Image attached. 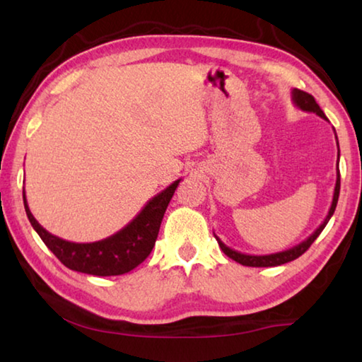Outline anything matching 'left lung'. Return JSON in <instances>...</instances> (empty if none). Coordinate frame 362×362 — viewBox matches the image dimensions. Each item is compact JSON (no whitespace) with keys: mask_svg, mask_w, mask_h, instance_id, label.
Here are the masks:
<instances>
[{"mask_svg":"<svg viewBox=\"0 0 362 362\" xmlns=\"http://www.w3.org/2000/svg\"><path fill=\"white\" fill-rule=\"evenodd\" d=\"M292 102L296 103V105L300 110H303V112L316 113L317 116H321V118H324V119L327 121L326 115H324V112L320 108V105H317V103H316L315 97L311 95V94L303 93V90H300V89H292ZM335 139H337V134H335ZM337 146H339V140H337ZM339 156H340V150H339ZM337 166H339V163H337ZM339 193H340V173H337V182H335L332 204H330L329 214L326 216V218H324V222L320 226H317V228L313 233H311V235L306 238L305 241H302L300 244H297V246H293L291 249L283 250V252L268 254V255L243 254V252H238V250H235V249H230L228 246H225V244L220 241L218 236H216V235H214V236H216L218 246H220V249L223 250L225 255H228L230 259H233V260L238 262V263H241V265H244V267H278V265H283V263H287V262H292V260L298 259L300 255H302L303 252H306V250H308V247L315 243L316 238L321 235V231L324 230V226L327 225L330 217L334 216V211H335V207H337V201H339Z\"/></svg>","mask_w":362,"mask_h":362,"instance_id":"8db88e82","label":"left lung"}]
</instances>
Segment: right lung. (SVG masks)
Here are the masks:
<instances>
[{"mask_svg":"<svg viewBox=\"0 0 362 362\" xmlns=\"http://www.w3.org/2000/svg\"><path fill=\"white\" fill-rule=\"evenodd\" d=\"M180 180L170 183L166 189L151 198L124 228L95 243H70L42 228L30 212L25 189H23V206L30 223L42 243L66 268L94 276H118L129 273L150 255L156 243L164 212Z\"/></svg>","mask_w":362,"mask_h":362,"instance_id":"right-lung-1","label":"right lung"}]
</instances>
